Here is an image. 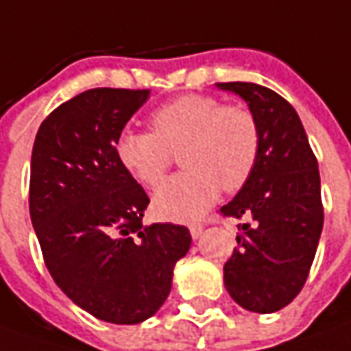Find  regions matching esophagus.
Segmentation results:
<instances>
[{
    "label": "esophagus",
    "instance_id": "esophagus-1",
    "mask_svg": "<svg viewBox=\"0 0 351 351\" xmlns=\"http://www.w3.org/2000/svg\"><path fill=\"white\" fill-rule=\"evenodd\" d=\"M202 232H204V225L202 223H192L190 225V234H192V238H199Z\"/></svg>",
    "mask_w": 351,
    "mask_h": 351
}]
</instances>
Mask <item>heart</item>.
<instances>
[{
	"label": "heart",
	"instance_id": "b5f03b06",
	"mask_svg": "<svg viewBox=\"0 0 351 351\" xmlns=\"http://www.w3.org/2000/svg\"><path fill=\"white\" fill-rule=\"evenodd\" d=\"M152 130L125 128L115 156L138 182L157 186L180 152L182 173L159 186L154 206L159 215L188 221L213 206L221 190L238 192L256 171L261 132L256 115L219 97L186 94L159 106Z\"/></svg>",
	"mask_w": 351,
	"mask_h": 351
}]
</instances>
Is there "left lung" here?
Here are the masks:
<instances>
[{"instance_id": "1", "label": "left lung", "mask_w": 351, "mask_h": 351, "mask_svg": "<svg viewBox=\"0 0 351 351\" xmlns=\"http://www.w3.org/2000/svg\"><path fill=\"white\" fill-rule=\"evenodd\" d=\"M256 115L261 149L256 171L221 215L245 219L226 261L225 286L238 306L275 313L304 288L323 230L317 157L295 109L252 82H219Z\"/></svg>"}]
</instances>
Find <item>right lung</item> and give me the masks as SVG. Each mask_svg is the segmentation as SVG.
<instances>
[{
  "label": "right lung",
  "instance_id": "1",
  "mask_svg": "<svg viewBox=\"0 0 351 351\" xmlns=\"http://www.w3.org/2000/svg\"><path fill=\"white\" fill-rule=\"evenodd\" d=\"M149 90L94 88L53 109L30 161V219L56 285L90 315L136 325L163 306L192 244L182 225H142L149 197L115 140Z\"/></svg>",
  "mask_w": 351,
  "mask_h": 351
}]
</instances>
